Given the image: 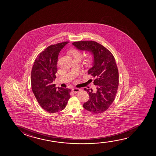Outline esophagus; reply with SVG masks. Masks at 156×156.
I'll return each mask as SVG.
<instances>
[{
  "label": "esophagus",
  "mask_w": 156,
  "mask_h": 156,
  "mask_svg": "<svg viewBox=\"0 0 156 156\" xmlns=\"http://www.w3.org/2000/svg\"><path fill=\"white\" fill-rule=\"evenodd\" d=\"M72 91H73V93H76L79 92V91H80V89L78 88H73V90H72Z\"/></svg>",
  "instance_id": "esophagus-1"
}]
</instances>
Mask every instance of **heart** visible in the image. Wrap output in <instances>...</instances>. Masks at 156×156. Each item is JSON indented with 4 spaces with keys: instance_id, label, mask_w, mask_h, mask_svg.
I'll return each instance as SVG.
<instances>
[{
    "instance_id": "heart-1",
    "label": "heart",
    "mask_w": 156,
    "mask_h": 156,
    "mask_svg": "<svg viewBox=\"0 0 156 156\" xmlns=\"http://www.w3.org/2000/svg\"><path fill=\"white\" fill-rule=\"evenodd\" d=\"M71 55L73 58H76V59L80 60L82 58V54L81 53L76 49H73L71 51ZM92 60H93V55L91 53L88 54L87 55L86 58L85 64L86 65H89L91 63Z\"/></svg>"
}]
</instances>
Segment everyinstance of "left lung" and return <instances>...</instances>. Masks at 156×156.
<instances>
[{"label": "left lung", "mask_w": 156, "mask_h": 156, "mask_svg": "<svg viewBox=\"0 0 156 156\" xmlns=\"http://www.w3.org/2000/svg\"><path fill=\"white\" fill-rule=\"evenodd\" d=\"M73 45L80 51L90 52L94 58L93 66L88 73L95 78L96 91L84 89L90 98L83 103V107L92 113H103L113 102L119 85V73L115 58L108 49L94 41H76Z\"/></svg>", "instance_id": "1"}]
</instances>
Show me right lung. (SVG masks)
<instances>
[{"label":"right lung","mask_w":156,"mask_h":156,"mask_svg":"<svg viewBox=\"0 0 156 156\" xmlns=\"http://www.w3.org/2000/svg\"><path fill=\"white\" fill-rule=\"evenodd\" d=\"M69 41L47 47L37 56L31 75V88L41 107L49 113L62 111L70 98L69 88L55 87L53 82L57 73L58 56Z\"/></svg>","instance_id":"1"}]
</instances>
